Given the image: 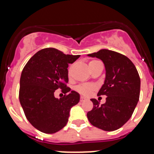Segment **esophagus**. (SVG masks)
<instances>
[{
    "label": "esophagus",
    "mask_w": 154,
    "mask_h": 154,
    "mask_svg": "<svg viewBox=\"0 0 154 154\" xmlns=\"http://www.w3.org/2000/svg\"><path fill=\"white\" fill-rule=\"evenodd\" d=\"M85 100V99L83 97V96H81V97H80V102H84Z\"/></svg>",
    "instance_id": "34e87169"
}]
</instances>
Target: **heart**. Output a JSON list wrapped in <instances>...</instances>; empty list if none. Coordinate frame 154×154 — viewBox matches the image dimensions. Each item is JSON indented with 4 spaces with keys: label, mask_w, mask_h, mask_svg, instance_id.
<instances>
[{
    "label": "heart",
    "mask_w": 154,
    "mask_h": 154,
    "mask_svg": "<svg viewBox=\"0 0 154 154\" xmlns=\"http://www.w3.org/2000/svg\"><path fill=\"white\" fill-rule=\"evenodd\" d=\"M99 62V61L96 60H92L89 62V66H92L94 64ZM68 75L69 77H70L71 75V68H69L68 69ZM96 89V85H93V84H89V83H84V84H80V85H77L75 87V90L80 93L81 95L84 96H89L92 92H93L94 90Z\"/></svg>",
    "instance_id": "heart-1"
}]
</instances>
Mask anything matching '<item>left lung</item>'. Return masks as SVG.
Listing matches in <instances>:
<instances>
[{"instance_id": "left-lung-1", "label": "left lung", "mask_w": 154, "mask_h": 154, "mask_svg": "<svg viewBox=\"0 0 154 154\" xmlns=\"http://www.w3.org/2000/svg\"><path fill=\"white\" fill-rule=\"evenodd\" d=\"M89 55L100 58L104 63L106 75L98 96L107 97L102 105L96 99H91L93 108L87 112V118L92 126L114 131L133 115L140 99V78L130 59L120 53L101 49Z\"/></svg>"}]
</instances>
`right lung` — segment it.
Here are the masks:
<instances>
[{"label": "right lung", "instance_id": "obj_1", "mask_svg": "<svg viewBox=\"0 0 154 154\" xmlns=\"http://www.w3.org/2000/svg\"><path fill=\"white\" fill-rule=\"evenodd\" d=\"M79 57L47 48L24 65L19 100L27 119L39 131L51 134L62 130L67 124L70 109L79 102V94L67 86L69 64ZM56 89L65 94L59 100L54 97Z\"/></svg>", "mask_w": 154, "mask_h": 154}]
</instances>
